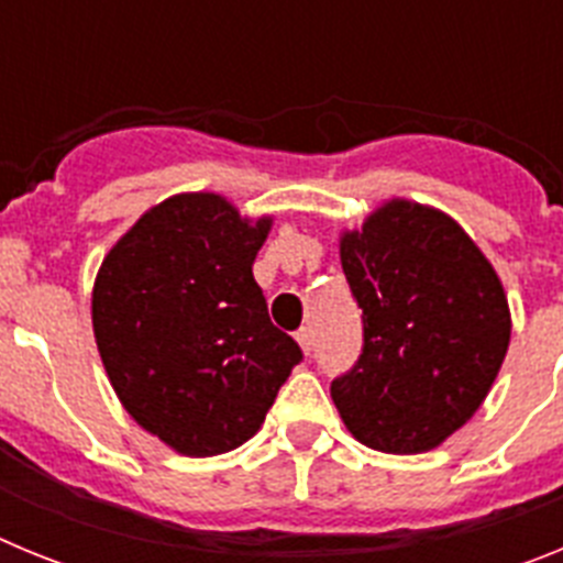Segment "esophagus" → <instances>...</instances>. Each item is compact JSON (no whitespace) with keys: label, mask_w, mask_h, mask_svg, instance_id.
<instances>
[{"label":"esophagus","mask_w":563,"mask_h":563,"mask_svg":"<svg viewBox=\"0 0 563 563\" xmlns=\"http://www.w3.org/2000/svg\"><path fill=\"white\" fill-rule=\"evenodd\" d=\"M296 341H298V346H301V352H305V355H310V352H312V330H310V327H301V330L296 332Z\"/></svg>","instance_id":"34e87169"}]
</instances>
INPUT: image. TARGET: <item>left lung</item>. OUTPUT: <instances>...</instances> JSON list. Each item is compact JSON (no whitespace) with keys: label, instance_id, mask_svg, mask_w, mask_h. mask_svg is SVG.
I'll list each match as a JSON object with an SVG mask.
<instances>
[{"label":"left lung","instance_id":"obj_1","mask_svg":"<svg viewBox=\"0 0 563 563\" xmlns=\"http://www.w3.org/2000/svg\"><path fill=\"white\" fill-rule=\"evenodd\" d=\"M363 310V352L330 386L357 442L422 454L462 429L494 386L510 307L494 265L449 213L389 200L341 233Z\"/></svg>","mask_w":563,"mask_h":563}]
</instances>
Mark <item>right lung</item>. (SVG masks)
Returning <instances> with one entry per match:
<instances>
[{"label": "right lung", "instance_id": "obj_1", "mask_svg": "<svg viewBox=\"0 0 563 563\" xmlns=\"http://www.w3.org/2000/svg\"><path fill=\"white\" fill-rule=\"evenodd\" d=\"M271 225L220 194H174L114 242L96 276L92 330L114 395L183 456L251 440L301 361L253 278Z\"/></svg>", "mask_w": 563, "mask_h": 563}]
</instances>
